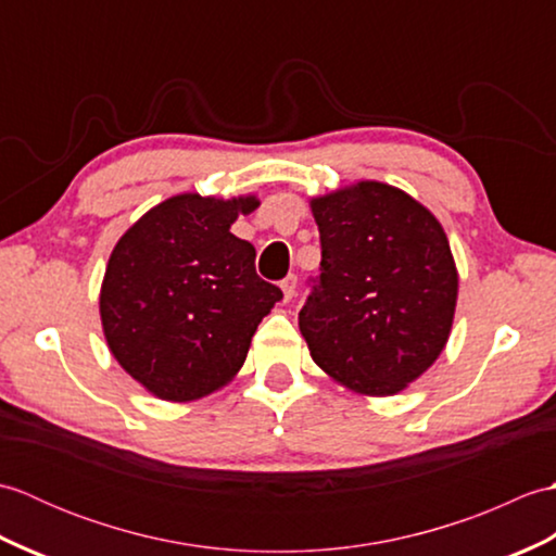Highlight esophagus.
Masks as SVG:
<instances>
[{
	"label": "esophagus",
	"instance_id": "1",
	"mask_svg": "<svg viewBox=\"0 0 556 556\" xmlns=\"http://www.w3.org/2000/svg\"><path fill=\"white\" fill-rule=\"evenodd\" d=\"M296 285H299L296 275H289V277L281 279V291H285V301H287V303H289L293 296H296Z\"/></svg>",
	"mask_w": 556,
	"mask_h": 556
}]
</instances>
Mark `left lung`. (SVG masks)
Returning <instances> with one entry per match:
<instances>
[{"instance_id":"1","label":"left lung","mask_w":556,"mask_h":556,"mask_svg":"<svg viewBox=\"0 0 556 556\" xmlns=\"http://www.w3.org/2000/svg\"><path fill=\"white\" fill-rule=\"evenodd\" d=\"M320 275L299 313L313 361L363 394H396L440 356L458 277L446 233L399 188L361 181L313 200Z\"/></svg>"}]
</instances>
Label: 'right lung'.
Returning a JSON list of instances; mask_svg holds the SVG:
<instances>
[{
    "label": "right lung",
    "mask_w": 556,
    "mask_h": 556,
    "mask_svg": "<svg viewBox=\"0 0 556 556\" xmlns=\"http://www.w3.org/2000/svg\"><path fill=\"white\" fill-rule=\"evenodd\" d=\"M255 207V198L174 195L114 245L100 293L104 337L155 396L191 401L227 384L285 296L257 277L253 243L229 231Z\"/></svg>",
    "instance_id": "right-lung-1"
}]
</instances>
